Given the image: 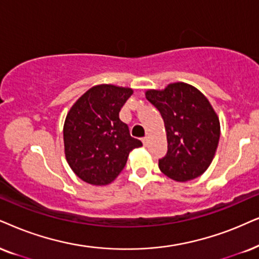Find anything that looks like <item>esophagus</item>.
Listing matches in <instances>:
<instances>
[{
	"mask_svg": "<svg viewBox=\"0 0 259 259\" xmlns=\"http://www.w3.org/2000/svg\"><path fill=\"white\" fill-rule=\"evenodd\" d=\"M142 142H143V146H148V143H149V137H143L142 139Z\"/></svg>",
	"mask_w": 259,
	"mask_h": 259,
	"instance_id": "esophagus-1",
	"label": "esophagus"
}]
</instances>
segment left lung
I'll list each match as a JSON object with an SVG mask.
<instances>
[{
	"mask_svg": "<svg viewBox=\"0 0 259 259\" xmlns=\"http://www.w3.org/2000/svg\"><path fill=\"white\" fill-rule=\"evenodd\" d=\"M161 113L167 136V154L159 160L163 175L176 182L197 178L214 159L220 120L209 100L197 88L184 82L169 83L165 90L146 92Z\"/></svg>",
	"mask_w": 259,
	"mask_h": 259,
	"instance_id": "left-lung-1",
	"label": "left lung"
}]
</instances>
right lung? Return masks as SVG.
<instances>
[{
    "label": "right lung",
    "mask_w": 259,
    "mask_h": 259,
    "mask_svg": "<svg viewBox=\"0 0 259 259\" xmlns=\"http://www.w3.org/2000/svg\"><path fill=\"white\" fill-rule=\"evenodd\" d=\"M132 94V88L98 84L78 98L65 117V159L88 184H110L122 172L129 153L142 146L119 119Z\"/></svg>",
    "instance_id": "1"
}]
</instances>
